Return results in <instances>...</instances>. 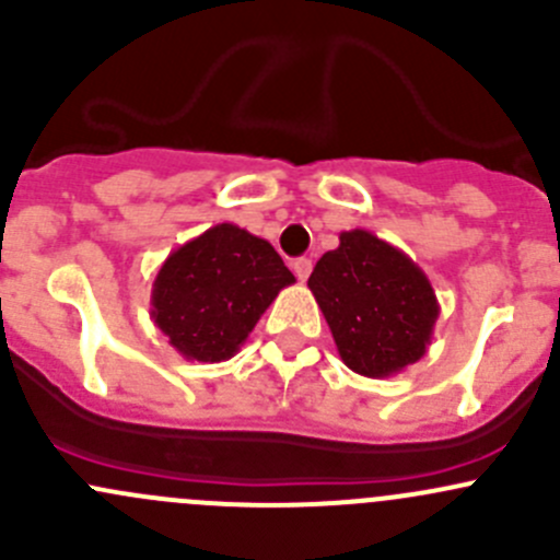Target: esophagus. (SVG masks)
<instances>
[{
	"label": "esophagus",
	"instance_id": "1",
	"mask_svg": "<svg viewBox=\"0 0 560 560\" xmlns=\"http://www.w3.org/2000/svg\"><path fill=\"white\" fill-rule=\"evenodd\" d=\"M312 268H314V265H312V259H308V257H301V259H295V262H292V270H295V276L301 281H306L308 276H312Z\"/></svg>",
	"mask_w": 560,
	"mask_h": 560
}]
</instances>
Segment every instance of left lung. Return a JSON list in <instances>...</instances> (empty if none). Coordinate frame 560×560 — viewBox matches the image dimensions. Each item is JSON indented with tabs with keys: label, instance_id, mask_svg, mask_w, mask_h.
I'll return each mask as SVG.
<instances>
[{
	"label": "left lung",
	"instance_id": "1",
	"mask_svg": "<svg viewBox=\"0 0 560 560\" xmlns=\"http://www.w3.org/2000/svg\"><path fill=\"white\" fill-rule=\"evenodd\" d=\"M338 354L354 374L385 380L425 354L439 301L425 270L369 230H347L308 276Z\"/></svg>",
	"mask_w": 560,
	"mask_h": 560
}]
</instances>
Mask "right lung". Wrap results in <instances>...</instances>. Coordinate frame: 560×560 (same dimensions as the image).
<instances>
[{"instance_id":"1","label":"right lung","mask_w":560,"mask_h":560,"mask_svg":"<svg viewBox=\"0 0 560 560\" xmlns=\"http://www.w3.org/2000/svg\"><path fill=\"white\" fill-rule=\"evenodd\" d=\"M295 276L273 246L217 224L167 254L151 287V319L184 360L222 363Z\"/></svg>"}]
</instances>
